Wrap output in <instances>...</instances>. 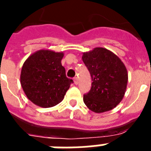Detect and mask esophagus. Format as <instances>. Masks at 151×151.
<instances>
[{
	"label": "esophagus",
	"mask_w": 151,
	"mask_h": 151,
	"mask_svg": "<svg viewBox=\"0 0 151 151\" xmlns=\"http://www.w3.org/2000/svg\"><path fill=\"white\" fill-rule=\"evenodd\" d=\"M73 81H74L75 85L78 84V78H77V77H75V78H73Z\"/></svg>",
	"instance_id": "34e87169"
}]
</instances>
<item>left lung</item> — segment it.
Wrapping results in <instances>:
<instances>
[{
	"label": "left lung",
	"instance_id": "left-lung-1",
	"mask_svg": "<svg viewBox=\"0 0 151 151\" xmlns=\"http://www.w3.org/2000/svg\"><path fill=\"white\" fill-rule=\"evenodd\" d=\"M82 61L90 71L92 86L83 101L91 111L113 110L122 100L127 90L128 73L118 56L102 47L83 53Z\"/></svg>",
	"mask_w": 151,
	"mask_h": 151
}]
</instances>
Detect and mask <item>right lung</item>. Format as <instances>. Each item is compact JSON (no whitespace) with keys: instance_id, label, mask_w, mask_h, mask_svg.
Returning a JSON list of instances; mask_svg holds the SVG:
<instances>
[{"instance_id":"add662e5","label":"right lung","mask_w":151,"mask_h":151,"mask_svg":"<svg viewBox=\"0 0 151 151\" xmlns=\"http://www.w3.org/2000/svg\"><path fill=\"white\" fill-rule=\"evenodd\" d=\"M62 52L41 50L28 58L21 72V85L33 104L43 108L53 107L64 99L73 83L61 65Z\"/></svg>"}]
</instances>
